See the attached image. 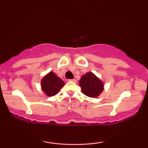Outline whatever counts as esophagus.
I'll use <instances>...</instances> for the list:
<instances>
[{"mask_svg": "<svg viewBox=\"0 0 148 148\" xmlns=\"http://www.w3.org/2000/svg\"><path fill=\"white\" fill-rule=\"evenodd\" d=\"M69 81H72V82H74L76 83V80L75 79H69Z\"/></svg>", "mask_w": 148, "mask_h": 148, "instance_id": "34e87169", "label": "esophagus"}]
</instances>
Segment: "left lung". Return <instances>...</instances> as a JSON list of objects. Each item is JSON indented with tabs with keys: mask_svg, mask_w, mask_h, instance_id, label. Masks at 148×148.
Instances as JSON below:
<instances>
[{
	"mask_svg": "<svg viewBox=\"0 0 148 148\" xmlns=\"http://www.w3.org/2000/svg\"><path fill=\"white\" fill-rule=\"evenodd\" d=\"M79 85L83 92L90 97H97L103 90V83L92 72L82 76Z\"/></svg>",
	"mask_w": 148,
	"mask_h": 148,
	"instance_id": "left-lung-1",
	"label": "left lung"
}]
</instances>
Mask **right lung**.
I'll use <instances>...</instances> for the list:
<instances>
[{
	"label": "right lung",
	"instance_id": "right-lung-1",
	"mask_svg": "<svg viewBox=\"0 0 148 148\" xmlns=\"http://www.w3.org/2000/svg\"><path fill=\"white\" fill-rule=\"evenodd\" d=\"M42 88L48 96H54L63 87L64 81L51 72L42 80Z\"/></svg>",
	"mask_w": 148,
	"mask_h": 148
}]
</instances>
